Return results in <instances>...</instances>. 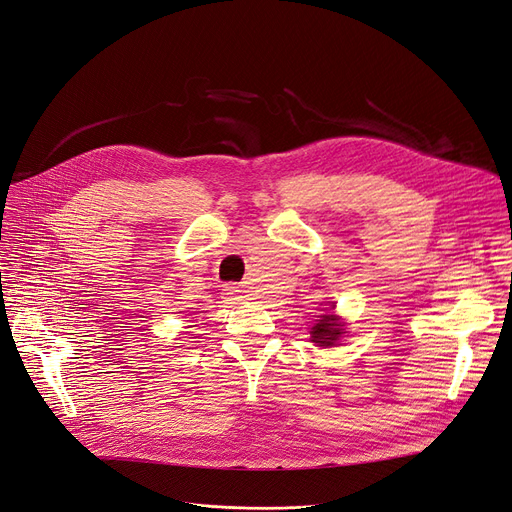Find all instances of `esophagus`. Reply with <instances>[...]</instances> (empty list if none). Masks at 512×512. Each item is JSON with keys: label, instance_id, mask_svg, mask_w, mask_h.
<instances>
[{"label": "esophagus", "instance_id": "esophagus-1", "mask_svg": "<svg viewBox=\"0 0 512 512\" xmlns=\"http://www.w3.org/2000/svg\"><path fill=\"white\" fill-rule=\"evenodd\" d=\"M222 298H224V302H228V304H239V302L243 300L241 290H239L237 286H226L224 292H222Z\"/></svg>", "mask_w": 512, "mask_h": 512}]
</instances>
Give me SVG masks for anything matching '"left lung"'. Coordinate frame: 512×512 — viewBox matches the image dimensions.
I'll return each mask as SVG.
<instances>
[{"label":"left lung","instance_id":"obj_1","mask_svg":"<svg viewBox=\"0 0 512 512\" xmlns=\"http://www.w3.org/2000/svg\"><path fill=\"white\" fill-rule=\"evenodd\" d=\"M345 324L339 320V316L335 314H322L320 320L314 324L310 335H312V343H316L318 347H333L337 345V341L343 337L345 333Z\"/></svg>","mask_w":512,"mask_h":512}]
</instances>
